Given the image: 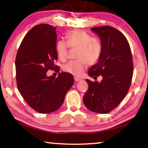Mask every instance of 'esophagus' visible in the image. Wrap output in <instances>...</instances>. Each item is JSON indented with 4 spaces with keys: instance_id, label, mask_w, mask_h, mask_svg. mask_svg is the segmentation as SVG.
<instances>
[{
    "instance_id": "1",
    "label": "esophagus",
    "mask_w": 148,
    "mask_h": 148,
    "mask_svg": "<svg viewBox=\"0 0 148 148\" xmlns=\"http://www.w3.org/2000/svg\"><path fill=\"white\" fill-rule=\"evenodd\" d=\"M74 80L76 82H79V81H80V80H81V79L79 78V77H74Z\"/></svg>"
}]
</instances>
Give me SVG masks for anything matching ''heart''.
<instances>
[{
  "label": "heart",
  "mask_w": 148,
  "mask_h": 148,
  "mask_svg": "<svg viewBox=\"0 0 148 148\" xmlns=\"http://www.w3.org/2000/svg\"><path fill=\"white\" fill-rule=\"evenodd\" d=\"M69 47L77 49L76 55L77 59L64 64L62 70L77 76H81L88 64L92 65L97 63L102 52L101 42L87 32L80 30L69 32L65 36V42H57L56 53L62 61L66 59Z\"/></svg>",
  "instance_id": "obj_1"
}]
</instances>
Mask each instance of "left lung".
I'll use <instances>...</instances> for the list:
<instances>
[{
    "mask_svg": "<svg viewBox=\"0 0 148 148\" xmlns=\"http://www.w3.org/2000/svg\"><path fill=\"white\" fill-rule=\"evenodd\" d=\"M91 30L99 36L102 52L88 74L94 78L101 76L102 79L100 83L86 79L89 88L83 100L87 109L106 114L118 106L128 92L133 74L132 53L126 37L116 29L102 26Z\"/></svg>",
    "mask_w": 148,
    "mask_h": 148,
    "instance_id": "left-lung-1",
    "label": "left lung"
}]
</instances>
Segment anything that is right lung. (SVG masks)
Wrapping results in <instances>:
<instances>
[{
    "mask_svg": "<svg viewBox=\"0 0 148 148\" xmlns=\"http://www.w3.org/2000/svg\"><path fill=\"white\" fill-rule=\"evenodd\" d=\"M56 27L47 24L34 26L22 40L16 58L17 88L32 109L49 114L61 106L65 95L73 85L71 74L62 72L58 77L47 76V71L59 72Z\"/></svg>",
    "mask_w": 148,
    "mask_h": 148,
    "instance_id": "right-lung-1",
    "label": "right lung"
}]
</instances>
